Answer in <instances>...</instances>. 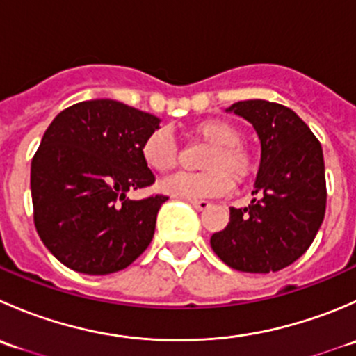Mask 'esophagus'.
<instances>
[{
  "label": "esophagus",
  "mask_w": 356,
  "mask_h": 356,
  "mask_svg": "<svg viewBox=\"0 0 356 356\" xmlns=\"http://www.w3.org/2000/svg\"><path fill=\"white\" fill-rule=\"evenodd\" d=\"M189 204H193V207H195L196 210L203 211V210H207L208 207H210V201H204V200H189Z\"/></svg>",
  "instance_id": "1"
}]
</instances>
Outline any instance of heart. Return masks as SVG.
<instances>
[{
  "label": "heart",
  "instance_id": "1",
  "mask_svg": "<svg viewBox=\"0 0 356 356\" xmlns=\"http://www.w3.org/2000/svg\"><path fill=\"white\" fill-rule=\"evenodd\" d=\"M189 134L210 145L200 174H177L160 184L174 198L198 200L227 195L234 182H245L254 172V156L243 145V134L224 118H204L189 127ZM143 161L158 174H167L177 165V146L167 131L152 132L143 141Z\"/></svg>",
  "mask_w": 356,
  "mask_h": 356
}]
</instances>
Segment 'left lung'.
<instances>
[{"instance_id":"1","label":"left lung","mask_w":356,"mask_h":356,"mask_svg":"<svg viewBox=\"0 0 356 356\" xmlns=\"http://www.w3.org/2000/svg\"><path fill=\"white\" fill-rule=\"evenodd\" d=\"M257 131L261 145L253 195L245 208H231L211 250L229 267L268 274L296 261L310 248L325 215L322 146L293 110L265 99L231 105Z\"/></svg>"}]
</instances>
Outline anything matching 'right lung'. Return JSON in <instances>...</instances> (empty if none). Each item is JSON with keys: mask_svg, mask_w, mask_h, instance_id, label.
Instances as JSON below:
<instances>
[{"mask_svg": "<svg viewBox=\"0 0 356 356\" xmlns=\"http://www.w3.org/2000/svg\"><path fill=\"white\" fill-rule=\"evenodd\" d=\"M160 118L115 99H89L60 111L32 158L34 225L44 246L75 272L106 275L129 267L152 243L168 198H127L155 175L143 141Z\"/></svg>", "mask_w": 356, "mask_h": 356, "instance_id": "add662e5", "label": "right lung"}]
</instances>
